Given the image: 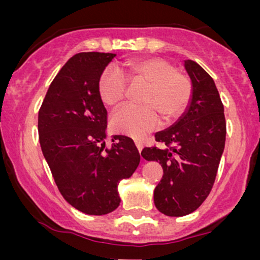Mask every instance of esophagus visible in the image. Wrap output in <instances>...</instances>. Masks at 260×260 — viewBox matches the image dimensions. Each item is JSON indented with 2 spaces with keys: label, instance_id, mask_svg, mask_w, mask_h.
Returning <instances> with one entry per match:
<instances>
[{
  "label": "esophagus",
  "instance_id": "1",
  "mask_svg": "<svg viewBox=\"0 0 260 260\" xmlns=\"http://www.w3.org/2000/svg\"><path fill=\"white\" fill-rule=\"evenodd\" d=\"M136 147H137V149H138V151L140 153V151H142V149H143L142 143L138 142V140H136Z\"/></svg>",
  "mask_w": 260,
  "mask_h": 260
}]
</instances>
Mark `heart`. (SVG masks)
<instances>
[{"label":"heart","mask_w":260,"mask_h":260,"mask_svg":"<svg viewBox=\"0 0 260 260\" xmlns=\"http://www.w3.org/2000/svg\"><path fill=\"white\" fill-rule=\"evenodd\" d=\"M127 78L132 84L148 85L143 104L147 106H123L113 113V132L126 134L132 138H143L155 129L160 118L156 110L166 120L178 117L184 112L192 98V83L183 73L176 72L170 62L159 57L142 58L124 64ZM127 82L121 73L106 68L98 82L101 103L115 107L123 101Z\"/></svg>","instance_id":"b5f03b06"}]
</instances>
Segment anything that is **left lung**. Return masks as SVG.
Returning <instances> with one entry per match:
<instances>
[{
	"label": "left lung",
	"instance_id": "8db88e82",
	"mask_svg": "<svg viewBox=\"0 0 260 260\" xmlns=\"http://www.w3.org/2000/svg\"><path fill=\"white\" fill-rule=\"evenodd\" d=\"M192 80L186 112L155 134L168 148H144L142 156L161 164L164 175L154 190L155 207L168 216L193 213L213 188L225 148L226 121L215 83L197 62L184 61Z\"/></svg>",
	"mask_w": 260,
	"mask_h": 260
}]
</instances>
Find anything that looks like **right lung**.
I'll return each instance as SVG.
<instances>
[{"label": "right lung", "instance_id": "right-lung-1", "mask_svg": "<svg viewBox=\"0 0 260 260\" xmlns=\"http://www.w3.org/2000/svg\"><path fill=\"white\" fill-rule=\"evenodd\" d=\"M115 53L80 52L52 80L39 110L40 147L63 198L88 215L120 205L118 183L138 168L133 140L115 136L105 148L107 111L98 82Z\"/></svg>", "mask_w": 260, "mask_h": 260}]
</instances>
